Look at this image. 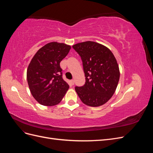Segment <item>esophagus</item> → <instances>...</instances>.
Instances as JSON below:
<instances>
[{"mask_svg": "<svg viewBox=\"0 0 153 153\" xmlns=\"http://www.w3.org/2000/svg\"><path fill=\"white\" fill-rule=\"evenodd\" d=\"M74 82H75V81H74L73 80H70V83H71V85H74Z\"/></svg>", "mask_w": 153, "mask_h": 153, "instance_id": "obj_1", "label": "esophagus"}]
</instances>
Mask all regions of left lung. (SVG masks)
<instances>
[{"label": "left lung", "instance_id": "1", "mask_svg": "<svg viewBox=\"0 0 153 153\" xmlns=\"http://www.w3.org/2000/svg\"><path fill=\"white\" fill-rule=\"evenodd\" d=\"M73 48L82 59L85 76V84L75 87L78 96L88 106L104 105L112 98L119 80L116 59L109 48L94 41L77 43Z\"/></svg>", "mask_w": 153, "mask_h": 153}]
</instances>
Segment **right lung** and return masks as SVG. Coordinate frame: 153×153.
Instances as JSON below:
<instances>
[{
    "label": "right lung",
    "mask_w": 153,
    "mask_h": 153,
    "mask_svg": "<svg viewBox=\"0 0 153 153\" xmlns=\"http://www.w3.org/2000/svg\"><path fill=\"white\" fill-rule=\"evenodd\" d=\"M71 46L51 42L36 53L27 71V82L32 96L39 103L53 106L61 102L69 89L63 80L60 62Z\"/></svg>",
    "instance_id": "obj_1"
}]
</instances>
